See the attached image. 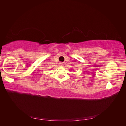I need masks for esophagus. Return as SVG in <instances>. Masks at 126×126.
Returning a JSON list of instances; mask_svg holds the SVG:
<instances>
[{"label":"esophagus","instance_id":"esophagus-1","mask_svg":"<svg viewBox=\"0 0 126 126\" xmlns=\"http://www.w3.org/2000/svg\"><path fill=\"white\" fill-rule=\"evenodd\" d=\"M60 66H63V64L62 63H60Z\"/></svg>","mask_w":126,"mask_h":126}]
</instances>
